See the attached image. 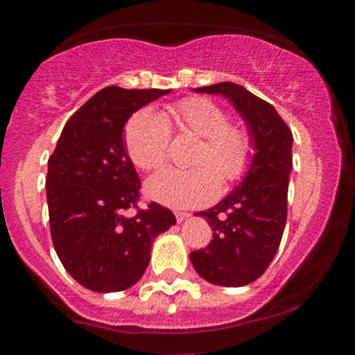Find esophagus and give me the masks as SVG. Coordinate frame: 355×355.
I'll return each mask as SVG.
<instances>
[{"label":"esophagus","instance_id":"1","mask_svg":"<svg viewBox=\"0 0 355 355\" xmlns=\"http://www.w3.org/2000/svg\"><path fill=\"white\" fill-rule=\"evenodd\" d=\"M175 217H177L178 223H182V222H185V220H189L190 214H187V211H175Z\"/></svg>","mask_w":355,"mask_h":355}]
</instances>
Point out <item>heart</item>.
Instances as JSON below:
<instances>
[{"mask_svg":"<svg viewBox=\"0 0 355 355\" xmlns=\"http://www.w3.org/2000/svg\"><path fill=\"white\" fill-rule=\"evenodd\" d=\"M170 125L202 138L189 170L166 168L145 183L150 198L172 209L207 205L218 191V177L234 183L247 173L254 145L245 128L230 125L229 115L217 103L190 96L166 108V118L152 108L133 113L123 128V144L130 160L145 172L165 164L170 146Z\"/></svg>","mask_w":355,"mask_h":355,"instance_id":"obj_1","label":"heart"}]
</instances>
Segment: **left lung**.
I'll return each instance as SVG.
<instances>
[{
  "mask_svg": "<svg viewBox=\"0 0 355 355\" xmlns=\"http://www.w3.org/2000/svg\"><path fill=\"white\" fill-rule=\"evenodd\" d=\"M193 92L225 96L242 115L254 145L252 164L239 187L197 214L209 222L214 239L205 248L190 252L191 266L207 282L242 287L259 279L279 250L294 138L270 103L237 83L223 81Z\"/></svg>",
  "mask_w": 355,
  "mask_h": 355,
  "instance_id": "8db88e82",
  "label": "left lung"
}]
</instances>
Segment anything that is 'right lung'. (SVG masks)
Segmentation results:
<instances>
[{"mask_svg": "<svg viewBox=\"0 0 355 355\" xmlns=\"http://www.w3.org/2000/svg\"><path fill=\"white\" fill-rule=\"evenodd\" d=\"M170 89L107 87L67 121L48 160L46 200L53 245L76 282L93 292L135 285L157 235L177 223L172 210L148 203L137 216L140 178L125 150L128 118Z\"/></svg>", "mask_w": 355, "mask_h": 355, "instance_id": "1", "label": "right lung"}]
</instances>
